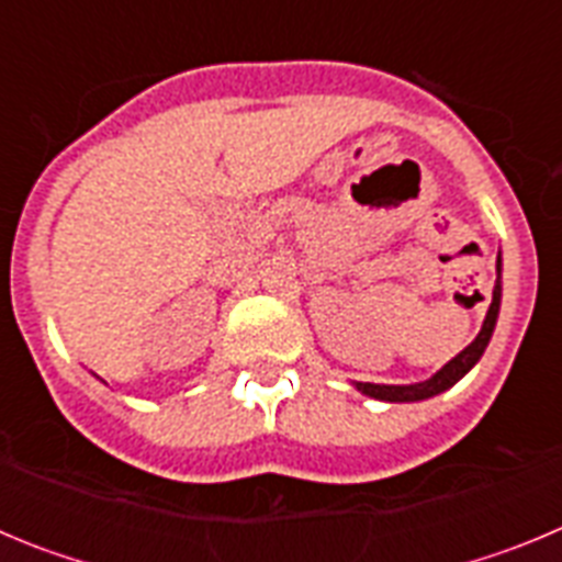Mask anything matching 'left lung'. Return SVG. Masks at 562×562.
<instances>
[{
    "mask_svg": "<svg viewBox=\"0 0 562 562\" xmlns=\"http://www.w3.org/2000/svg\"><path fill=\"white\" fill-rule=\"evenodd\" d=\"M498 278H495V290H493V304H490V312L484 317V326H481L479 337H475L470 346H467L461 355H456L453 360L445 366L441 371H436L430 380L416 382V385H374V382H357V389L362 391L366 396H374V400H385V402H416V400H428V396L441 394L445 389H450L453 382H459L467 371L473 369L479 357L484 355L486 342L493 337L495 321H498V310H501V258H498Z\"/></svg>",
    "mask_w": 562,
    "mask_h": 562,
    "instance_id": "8db88e82",
    "label": "left lung"
}]
</instances>
